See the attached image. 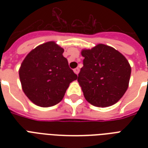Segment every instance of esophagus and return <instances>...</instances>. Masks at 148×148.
I'll list each match as a JSON object with an SVG mask.
<instances>
[{"label":"esophagus","mask_w":148,"mask_h":148,"mask_svg":"<svg viewBox=\"0 0 148 148\" xmlns=\"http://www.w3.org/2000/svg\"><path fill=\"white\" fill-rule=\"evenodd\" d=\"M74 72L76 74H78V73H79V68H78V67H77V68L74 69Z\"/></svg>","instance_id":"obj_1"}]
</instances>
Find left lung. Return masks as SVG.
Masks as SVG:
<instances>
[{
  "label": "left lung",
  "mask_w": 148,
  "mask_h": 148,
  "mask_svg": "<svg viewBox=\"0 0 148 148\" xmlns=\"http://www.w3.org/2000/svg\"><path fill=\"white\" fill-rule=\"evenodd\" d=\"M84 66L78 74L85 99L96 107L114 104L128 88L131 67L128 60L114 47L98 44L83 49Z\"/></svg>",
  "instance_id": "left-lung-1"
}]
</instances>
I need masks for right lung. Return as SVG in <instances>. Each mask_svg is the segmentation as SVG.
Here are the masks:
<instances>
[{"label": "right lung", "mask_w": 148, "mask_h": 148, "mask_svg": "<svg viewBox=\"0 0 148 148\" xmlns=\"http://www.w3.org/2000/svg\"><path fill=\"white\" fill-rule=\"evenodd\" d=\"M64 50L54 41L33 49L19 69L22 90L29 100L42 108L51 107L63 99L72 81L77 79L63 56Z\"/></svg>", "instance_id": "1"}]
</instances>
